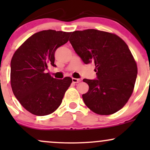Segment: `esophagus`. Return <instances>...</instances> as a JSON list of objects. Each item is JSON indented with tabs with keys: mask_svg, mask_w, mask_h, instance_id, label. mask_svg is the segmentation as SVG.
<instances>
[{
	"mask_svg": "<svg viewBox=\"0 0 150 150\" xmlns=\"http://www.w3.org/2000/svg\"><path fill=\"white\" fill-rule=\"evenodd\" d=\"M72 80H73V83H78V82H80L81 81L80 79H77V78H73Z\"/></svg>",
	"mask_w": 150,
	"mask_h": 150,
	"instance_id": "esophagus-1",
	"label": "esophagus"
}]
</instances>
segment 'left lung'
I'll return each instance as SVG.
<instances>
[{"label": "left lung", "mask_w": 150, "mask_h": 150, "mask_svg": "<svg viewBox=\"0 0 150 150\" xmlns=\"http://www.w3.org/2000/svg\"><path fill=\"white\" fill-rule=\"evenodd\" d=\"M70 42L85 64L94 63L97 79H84L89 90L82 94L86 106L99 115H110L128 102L137 74L128 45L114 34L97 30L75 31Z\"/></svg>", "instance_id": "8db88e82"}]
</instances>
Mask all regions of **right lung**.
<instances>
[{"instance_id": "right-lung-1", "label": "right lung", "mask_w": 150, "mask_h": 150, "mask_svg": "<svg viewBox=\"0 0 150 150\" xmlns=\"http://www.w3.org/2000/svg\"><path fill=\"white\" fill-rule=\"evenodd\" d=\"M70 32L44 30L31 36L15 51L10 63V83L15 97L36 116L54 112L61 105L72 78H53L46 73L55 52L68 42Z\"/></svg>"}]
</instances>
